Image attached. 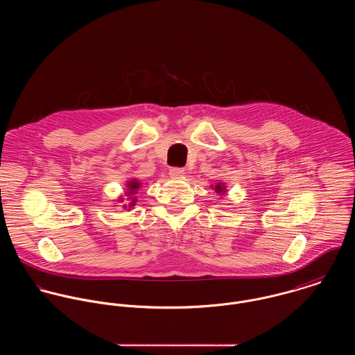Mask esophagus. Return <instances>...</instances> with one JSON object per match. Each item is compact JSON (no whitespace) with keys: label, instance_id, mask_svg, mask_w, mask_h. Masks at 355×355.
Listing matches in <instances>:
<instances>
[{"label":"esophagus","instance_id":"obj_1","mask_svg":"<svg viewBox=\"0 0 355 355\" xmlns=\"http://www.w3.org/2000/svg\"><path fill=\"white\" fill-rule=\"evenodd\" d=\"M169 175L175 179H180V178L184 176V169L183 168H171Z\"/></svg>","mask_w":355,"mask_h":355}]
</instances>
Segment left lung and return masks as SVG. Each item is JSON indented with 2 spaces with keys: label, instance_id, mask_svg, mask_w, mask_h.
Here are the masks:
<instances>
[{
  "label": "left lung",
  "instance_id": "8db88e82",
  "mask_svg": "<svg viewBox=\"0 0 355 355\" xmlns=\"http://www.w3.org/2000/svg\"><path fill=\"white\" fill-rule=\"evenodd\" d=\"M211 189H214V191L217 193V194H225L227 193V189H225V184L224 183H221V182H218V183H216L214 186H211Z\"/></svg>",
  "mask_w": 355,
  "mask_h": 355
}]
</instances>
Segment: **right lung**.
<instances>
[{"label":"right lung","mask_w":355,"mask_h":355,"mask_svg":"<svg viewBox=\"0 0 355 355\" xmlns=\"http://www.w3.org/2000/svg\"><path fill=\"white\" fill-rule=\"evenodd\" d=\"M141 184H142V183H141L138 179H130V180H127V183H125V186H127V191H125V196L128 197L130 203H128V205H123V207H124V209H128V210H131V207H134V206L137 205L138 198L135 197V194H137V191L141 189ZM117 201L123 202V201H124V198L121 197V198H119Z\"/></svg>","instance_id":"add662e5"}]
</instances>
